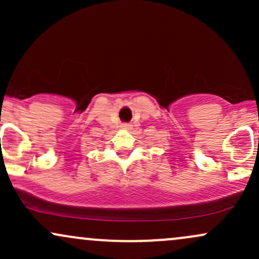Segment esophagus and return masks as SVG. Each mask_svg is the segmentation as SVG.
<instances>
[{
  "instance_id": "obj_1",
  "label": "esophagus",
  "mask_w": 259,
  "mask_h": 259,
  "mask_svg": "<svg viewBox=\"0 0 259 259\" xmlns=\"http://www.w3.org/2000/svg\"><path fill=\"white\" fill-rule=\"evenodd\" d=\"M132 124H129V123H124L123 125H121V127H123V129H126V130H129V129H132Z\"/></svg>"
}]
</instances>
